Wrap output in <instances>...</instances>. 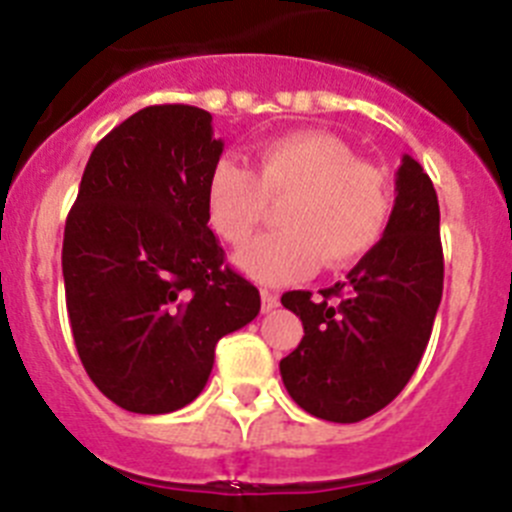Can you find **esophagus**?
Returning <instances> with one entry per match:
<instances>
[{
	"label": "esophagus",
	"mask_w": 512,
	"mask_h": 512,
	"mask_svg": "<svg viewBox=\"0 0 512 512\" xmlns=\"http://www.w3.org/2000/svg\"><path fill=\"white\" fill-rule=\"evenodd\" d=\"M274 307H279V295L277 292H269V289H261V310L271 312Z\"/></svg>",
	"instance_id": "esophagus-1"
}]
</instances>
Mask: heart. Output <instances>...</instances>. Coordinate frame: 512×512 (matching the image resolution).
<instances>
[{
  "instance_id": "1",
  "label": "heart",
  "mask_w": 512,
  "mask_h": 512,
  "mask_svg": "<svg viewBox=\"0 0 512 512\" xmlns=\"http://www.w3.org/2000/svg\"><path fill=\"white\" fill-rule=\"evenodd\" d=\"M282 230L266 233L235 256L248 277L287 284L307 277L323 261L343 269L372 251L390 223L392 192L387 174L336 135L305 133L266 140L253 169L220 158L207 182V220L225 243L248 241L281 202Z\"/></svg>"
}]
</instances>
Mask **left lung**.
<instances>
[{
  "label": "left lung",
  "instance_id": "left-lung-1",
  "mask_svg": "<svg viewBox=\"0 0 512 512\" xmlns=\"http://www.w3.org/2000/svg\"><path fill=\"white\" fill-rule=\"evenodd\" d=\"M395 207L382 241L346 282L295 289L282 305L305 336L279 361L289 397L315 418L359 423L387 408L410 382L431 338L443 295L438 197L423 166L402 156Z\"/></svg>",
  "mask_w": 512,
  "mask_h": 512
}]
</instances>
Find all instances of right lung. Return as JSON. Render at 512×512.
<instances>
[{"label": "right lung", "mask_w": 512, "mask_h": 512, "mask_svg": "<svg viewBox=\"0 0 512 512\" xmlns=\"http://www.w3.org/2000/svg\"><path fill=\"white\" fill-rule=\"evenodd\" d=\"M223 140L210 112L153 104L104 135L63 230V284L89 379L122 410L161 415L205 390L217 341L251 323L259 289L207 228Z\"/></svg>", "instance_id": "right-lung-1"}]
</instances>
